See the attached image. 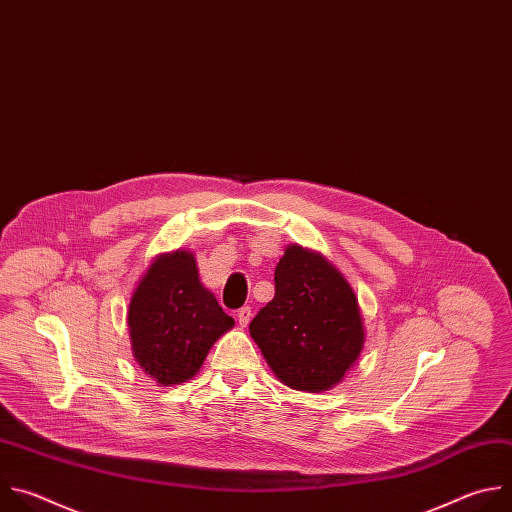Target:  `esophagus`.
Masks as SVG:
<instances>
[{
    "label": "esophagus",
    "instance_id": "34e87169",
    "mask_svg": "<svg viewBox=\"0 0 512 512\" xmlns=\"http://www.w3.org/2000/svg\"><path fill=\"white\" fill-rule=\"evenodd\" d=\"M250 319H252V309H250V306H242V309L238 311V323H240V327H248Z\"/></svg>",
    "mask_w": 512,
    "mask_h": 512
}]
</instances>
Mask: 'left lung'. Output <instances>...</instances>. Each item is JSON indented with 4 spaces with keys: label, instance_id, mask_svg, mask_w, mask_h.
Wrapping results in <instances>:
<instances>
[{
    "label": "left lung",
    "instance_id": "left-lung-1",
    "mask_svg": "<svg viewBox=\"0 0 512 512\" xmlns=\"http://www.w3.org/2000/svg\"><path fill=\"white\" fill-rule=\"evenodd\" d=\"M274 298L250 323V335L274 375L298 391L337 385L363 351L357 296L319 252L290 244L274 270Z\"/></svg>",
    "mask_w": 512,
    "mask_h": 512
}]
</instances>
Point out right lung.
<instances>
[{
  "label": "right lung",
  "instance_id": "1",
  "mask_svg": "<svg viewBox=\"0 0 512 512\" xmlns=\"http://www.w3.org/2000/svg\"><path fill=\"white\" fill-rule=\"evenodd\" d=\"M127 323L135 361L161 385L191 379L234 327L185 250L153 260L131 296Z\"/></svg>",
  "mask_w": 512,
  "mask_h": 512
}]
</instances>
